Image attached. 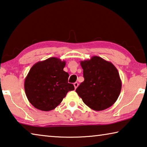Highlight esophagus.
<instances>
[{
  "label": "esophagus",
  "mask_w": 147,
  "mask_h": 147,
  "mask_svg": "<svg viewBox=\"0 0 147 147\" xmlns=\"http://www.w3.org/2000/svg\"><path fill=\"white\" fill-rule=\"evenodd\" d=\"M74 87H75V88L76 89L77 87H78V86H79V83L78 82H76V83H74Z\"/></svg>",
  "instance_id": "esophagus-1"
}]
</instances>
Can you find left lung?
Segmentation results:
<instances>
[{
    "instance_id": "8db88e82",
    "label": "left lung",
    "mask_w": 147,
    "mask_h": 147,
    "mask_svg": "<svg viewBox=\"0 0 147 147\" xmlns=\"http://www.w3.org/2000/svg\"><path fill=\"white\" fill-rule=\"evenodd\" d=\"M85 80L76 88L83 102L95 111H102L113 105L122 88L121 79L111 62L94 56L80 62Z\"/></svg>"
}]
</instances>
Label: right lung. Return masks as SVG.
Instances as JSON below:
<instances>
[{"label": "right lung", "instance_id": "right-lung-1", "mask_svg": "<svg viewBox=\"0 0 147 147\" xmlns=\"http://www.w3.org/2000/svg\"><path fill=\"white\" fill-rule=\"evenodd\" d=\"M66 62L56 57L38 62L30 68L25 80V91L29 102L36 109H54L74 86L68 83L69 74L63 69Z\"/></svg>", "mask_w": 147, "mask_h": 147}]
</instances>
